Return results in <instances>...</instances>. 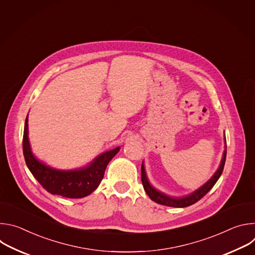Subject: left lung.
Listing matches in <instances>:
<instances>
[{
    "mask_svg": "<svg viewBox=\"0 0 255 255\" xmlns=\"http://www.w3.org/2000/svg\"><path fill=\"white\" fill-rule=\"evenodd\" d=\"M224 140H225V144H226V137H225ZM226 148H227V146L225 145V150H224L223 157H222L219 168L217 169V171L207 181V183L205 185H203L201 188H199L198 190H196L195 192H193L192 194L184 196V197H179V198L165 195V194L157 191L155 188H153L150 185L148 179H147L146 172H145V168H144V164L142 162V165H141V180H142V185H143V188H144L145 192H146V194L148 195V197L152 201H154L157 204L163 205V206L175 207V208H185V207H189V206L197 203L214 187V185L217 183V180L219 179V177L221 176V174L223 172V169H224L225 161H226V153H227Z\"/></svg>",
    "mask_w": 255,
    "mask_h": 255,
    "instance_id": "left-lung-1",
    "label": "left lung"
}]
</instances>
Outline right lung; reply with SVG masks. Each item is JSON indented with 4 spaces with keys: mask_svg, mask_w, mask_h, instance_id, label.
<instances>
[{
    "mask_svg": "<svg viewBox=\"0 0 255 255\" xmlns=\"http://www.w3.org/2000/svg\"><path fill=\"white\" fill-rule=\"evenodd\" d=\"M119 150L120 147H116L106 151L81 168L71 170L56 169L43 163L32 153L28 139V116L25 121L23 154L26 164L38 183L52 195L69 199H80L89 196L99 187L108 163Z\"/></svg>",
    "mask_w": 255,
    "mask_h": 255,
    "instance_id": "1",
    "label": "right lung"
}]
</instances>
